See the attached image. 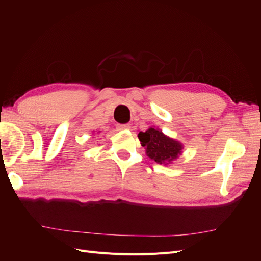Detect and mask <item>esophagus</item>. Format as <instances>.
I'll return each mask as SVG.
<instances>
[{
  "mask_svg": "<svg viewBox=\"0 0 261 261\" xmlns=\"http://www.w3.org/2000/svg\"><path fill=\"white\" fill-rule=\"evenodd\" d=\"M117 128L121 129V130H123V129H129L130 128V125L129 124H120V125H117Z\"/></svg>",
  "mask_w": 261,
  "mask_h": 261,
  "instance_id": "esophagus-1",
  "label": "esophagus"
}]
</instances>
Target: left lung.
<instances>
[{"label": "left lung", "instance_id": "obj_1", "mask_svg": "<svg viewBox=\"0 0 261 261\" xmlns=\"http://www.w3.org/2000/svg\"><path fill=\"white\" fill-rule=\"evenodd\" d=\"M140 144L151 160L160 164H169L176 160L181 153L183 145L179 141L164 135L162 130L150 127L138 134Z\"/></svg>", "mask_w": 261, "mask_h": 261}]
</instances>
